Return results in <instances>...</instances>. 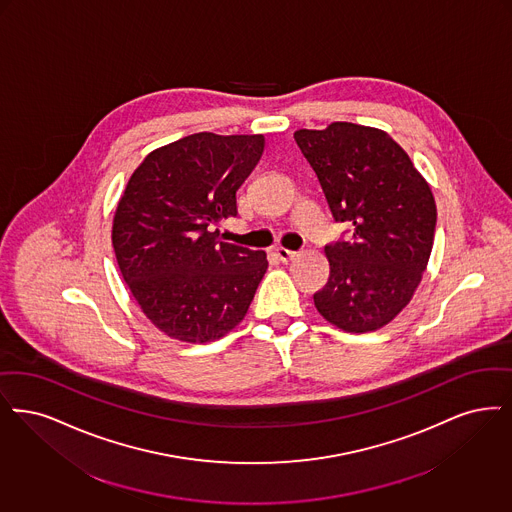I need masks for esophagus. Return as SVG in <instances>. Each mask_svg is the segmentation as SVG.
Returning <instances> with one entry per match:
<instances>
[{
  "mask_svg": "<svg viewBox=\"0 0 512 512\" xmlns=\"http://www.w3.org/2000/svg\"><path fill=\"white\" fill-rule=\"evenodd\" d=\"M275 254H277V258H279L281 262H290V260H294V258L298 256V252L289 250V248H277Z\"/></svg>",
  "mask_w": 512,
  "mask_h": 512,
  "instance_id": "obj_1",
  "label": "esophagus"
}]
</instances>
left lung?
<instances>
[{
    "mask_svg": "<svg viewBox=\"0 0 512 512\" xmlns=\"http://www.w3.org/2000/svg\"><path fill=\"white\" fill-rule=\"evenodd\" d=\"M334 222L352 239L325 246L329 281L317 312L346 333L388 325L411 302L434 245L436 202L409 155L384 130L333 122L294 132Z\"/></svg>",
    "mask_w": 512,
    "mask_h": 512,
    "instance_id": "left-lung-1",
    "label": "left lung"
}]
</instances>
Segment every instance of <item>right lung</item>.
<instances>
[{
  "label": "right lung",
  "instance_id": "add662e5",
  "mask_svg": "<svg viewBox=\"0 0 512 512\" xmlns=\"http://www.w3.org/2000/svg\"><path fill=\"white\" fill-rule=\"evenodd\" d=\"M266 137H181L135 168L112 220L120 273L141 312L181 342L222 338L245 319L267 269L264 250L220 241L237 216V191Z\"/></svg>",
  "mask_w": 512,
  "mask_h": 512
}]
</instances>
